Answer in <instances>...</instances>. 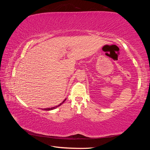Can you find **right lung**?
Returning <instances> with one entry per match:
<instances>
[{"label": "right lung", "mask_w": 150, "mask_h": 150, "mask_svg": "<svg viewBox=\"0 0 150 150\" xmlns=\"http://www.w3.org/2000/svg\"><path fill=\"white\" fill-rule=\"evenodd\" d=\"M66 99H65L64 101H63L61 103H60L59 104V105H57V106H54V107H52V108H45V109H43L44 110H46V111H50V110H54V109H56V108H57V107H59V106H60L61 104L64 103L65 101H66Z\"/></svg>", "instance_id": "right-lung-1"}]
</instances>
